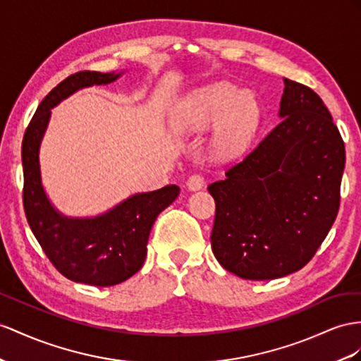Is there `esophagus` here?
<instances>
[{
	"label": "esophagus",
	"instance_id": "obj_1",
	"mask_svg": "<svg viewBox=\"0 0 361 361\" xmlns=\"http://www.w3.org/2000/svg\"><path fill=\"white\" fill-rule=\"evenodd\" d=\"M186 186H188L189 190H198V189L204 186V177H202V175H200V173H193L188 178Z\"/></svg>",
	"mask_w": 361,
	"mask_h": 361
}]
</instances>
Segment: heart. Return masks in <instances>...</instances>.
Returning a JSON list of instances; mask_svg holds the SVG:
<instances>
[{
	"label": "heart",
	"mask_w": 361,
	"mask_h": 361,
	"mask_svg": "<svg viewBox=\"0 0 361 361\" xmlns=\"http://www.w3.org/2000/svg\"><path fill=\"white\" fill-rule=\"evenodd\" d=\"M219 123L210 146L216 160L230 159L253 140L261 123V109L253 96L228 82H218L181 102L175 126L183 133H200Z\"/></svg>",
	"instance_id": "1"
}]
</instances>
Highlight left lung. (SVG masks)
<instances>
[{
	"label": "left lung",
	"instance_id": "obj_1",
	"mask_svg": "<svg viewBox=\"0 0 361 361\" xmlns=\"http://www.w3.org/2000/svg\"><path fill=\"white\" fill-rule=\"evenodd\" d=\"M279 123L226 178L215 200L212 250L243 279H277L300 270L334 224L345 143L323 100L283 79Z\"/></svg>",
	"mask_w": 361,
	"mask_h": 361
}]
</instances>
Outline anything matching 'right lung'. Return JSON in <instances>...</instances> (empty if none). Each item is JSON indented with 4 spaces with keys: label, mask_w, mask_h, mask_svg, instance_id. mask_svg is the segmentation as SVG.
Segmentation results:
<instances>
[{
    "label": "right lung",
    "mask_w": 361,
    "mask_h": 361,
    "mask_svg": "<svg viewBox=\"0 0 361 361\" xmlns=\"http://www.w3.org/2000/svg\"><path fill=\"white\" fill-rule=\"evenodd\" d=\"M120 73L79 71L54 87L36 109L23 138V202L27 223L44 253L61 274L73 282L111 286L142 269L146 244L157 216L178 197L169 184L159 190L135 193L96 218H68L51 206L39 171V146L51 108L73 92L111 84Z\"/></svg>",
    "instance_id": "1"
}]
</instances>
